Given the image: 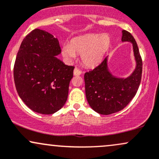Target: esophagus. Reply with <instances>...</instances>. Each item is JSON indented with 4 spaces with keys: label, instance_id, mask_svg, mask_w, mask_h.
I'll list each match as a JSON object with an SVG mask.
<instances>
[{
    "label": "esophagus",
    "instance_id": "1",
    "mask_svg": "<svg viewBox=\"0 0 159 159\" xmlns=\"http://www.w3.org/2000/svg\"><path fill=\"white\" fill-rule=\"evenodd\" d=\"M81 73H82V72H81V70H80L79 69L75 68V69H74V71H73V74H74V75H75V76L81 75Z\"/></svg>",
    "mask_w": 159,
    "mask_h": 159
}]
</instances>
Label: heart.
I'll return each mask as SVG.
<instances>
[{
    "label": "heart",
    "instance_id": "heart-1",
    "mask_svg": "<svg viewBox=\"0 0 159 159\" xmlns=\"http://www.w3.org/2000/svg\"><path fill=\"white\" fill-rule=\"evenodd\" d=\"M111 44L107 34H87L74 38L70 44L62 46V55L67 61H72L75 54L81 55L82 63L89 68H93L102 61Z\"/></svg>",
    "mask_w": 159,
    "mask_h": 159
}]
</instances>
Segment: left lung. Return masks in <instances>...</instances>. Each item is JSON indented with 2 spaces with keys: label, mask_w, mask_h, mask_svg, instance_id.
I'll list each match as a JSON object with an SVG mask.
<instances>
[{
  "label": "left lung",
  "mask_w": 159,
  "mask_h": 159,
  "mask_svg": "<svg viewBox=\"0 0 159 159\" xmlns=\"http://www.w3.org/2000/svg\"><path fill=\"white\" fill-rule=\"evenodd\" d=\"M122 42L132 45L135 68L127 78L114 75L108 68V57L93 70L84 74L85 93L93 110L109 115L123 110L135 96L142 75V60L135 39L126 30H122Z\"/></svg>",
  "instance_id": "left-lung-1"
}]
</instances>
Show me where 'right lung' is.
<instances>
[{
  "label": "right lung",
  "instance_id": "1",
  "mask_svg": "<svg viewBox=\"0 0 159 159\" xmlns=\"http://www.w3.org/2000/svg\"><path fill=\"white\" fill-rule=\"evenodd\" d=\"M61 53L58 39L40 29L30 32L20 45L14 81L19 97L34 112L54 114L66 102L74 66L57 57Z\"/></svg>",
  "mask_w": 159,
  "mask_h": 159
}]
</instances>
